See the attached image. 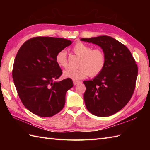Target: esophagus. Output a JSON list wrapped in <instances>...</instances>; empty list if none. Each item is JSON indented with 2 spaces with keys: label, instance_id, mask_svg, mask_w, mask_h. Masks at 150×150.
I'll list each match as a JSON object with an SVG mask.
<instances>
[{
  "label": "esophagus",
  "instance_id": "1",
  "mask_svg": "<svg viewBox=\"0 0 150 150\" xmlns=\"http://www.w3.org/2000/svg\"><path fill=\"white\" fill-rule=\"evenodd\" d=\"M79 83H81V82L77 81H73V84H74V85H77V84H78Z\"/></svg>",
  "mask_w": 150,
  "mask_h": 150
}]
</instances>
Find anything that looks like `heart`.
Listing matches in <instances>:
<instances>
[{
    "instance_id": "obj_1",
    "label": "heart",
    "mask_w": 150,
    "mask_h": 150,
    "mask_svg": "<svg viewBox=\"0 0 150 150\" xmlns=\"http://www.w3.org/2000/svg\"><path fill=\"white\" fill-rule=\"evenodd\" d=\"M73 52L76 55L81 57L79 66L77 69L70 68L63 72V76L72 80H81L88 76H96L103 71L106 57L104 53L100 49H93L92 47L81 42L76 43L72 48ZM55 61L57 64L62 68H67L68 66L67 60V53L66 50H62L57 53Z\"/></svg>"
}]
</instances>
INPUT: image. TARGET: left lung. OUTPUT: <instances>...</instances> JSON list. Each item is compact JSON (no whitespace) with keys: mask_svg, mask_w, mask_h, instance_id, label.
<instances>
[{"mask_svg":"<svg viewBox=\"0 0 150 150\" xmlns=\"http://www.w3.org/2000/svg\"><path fill=\"white\" fill-rule=\"evenodd\" d=\"M81 40L100 46L106 57L104 68L91 81H84V99L91 113L108 117L126 106L135 88L138 67L130 51L114 38L103 35Z\"/></svg>","mask_w":150,"mask_h":150,"instance_id":"8db88e82","label":"left lung"}]
</instances>
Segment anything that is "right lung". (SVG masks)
<instances>
[{
  "label": "right lung",
  "instance_id": "obj_1",
  "mask_svg": "<svg viewBox=\"0 0 150 150\" xmlns=\"http://www.w3.org/2000/svg\"><path fill=\"white\" fill-rule=\"evenodd\" d=\"M71 43L62 38L37 37L18 51L12 71L14 84L24 106L38 116H53L64 106L66 91L73 84L69 78L55 81L62 74L55 56Z\"/></svg>",
  "mask_w": 150,
  "mask_h": 150
}]
</instances>
